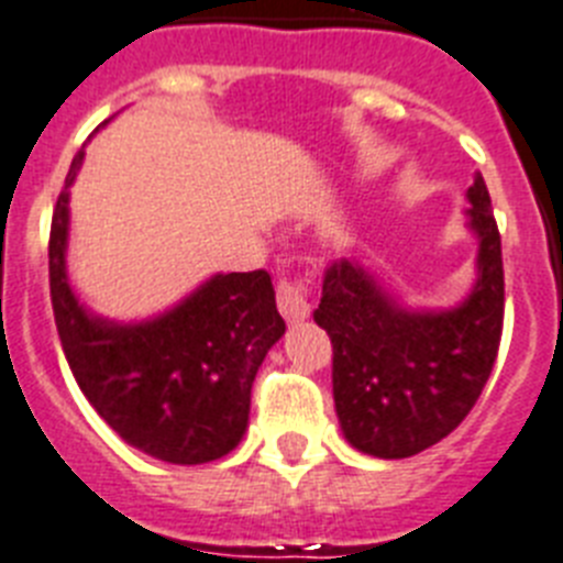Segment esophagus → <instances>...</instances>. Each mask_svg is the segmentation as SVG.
<instances>
[{
	"mask_svg": "<svg viewBox=\"0 0 563 563\" xmlns=\"http://www.w3.org/2000/svg\"><path fill=\"white\" fill-rule=\"evenodd\" d=\"M276 301H278V310L285 316L287 321H305L313 310L310 305V290H307L305 282H296V278H285V282H278V290H276Z\"/></svg>",
	"mask_w": 563,
	"mask_h": 563,
	"instance_id": "esophagus-1",
	"label": "esophagus"
}]
</instances>
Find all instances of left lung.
Wrapping results in <instances>:
<instances>
[{
	"label": "left lung",
	"mask_w": 563,
	"mask_h": 563,
	"mask_svg": "<svg viewBox=\"0 0 563 563\" xmlns=\"http://www.w3.org/2000/svg\"><path fill=\"white\" fill-rule=\"evenodd\" d=\"M467 224L478 278L459 307L407 310L358 262L324 273L316 324L333 344V398L344 439L376 459H410L446 439L482 396L504 328L501 235L475 173Z\"/></svg>",
	"instance_id": "left-lung-1"
}]
</instances>
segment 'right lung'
I'll list each match as a JSON object with an SVG mask.
<instances>
[{
    "mask_svg": "<svg viewBox=\"0 0 563 563\" xmlns=\"http://www.w3.org/2000/svg\"><path fill=\"white\" fill-rule=\"evenodd\" d=\"M74 156L51 222V301L79 390L124 441L167 464H208L242 441L250 387L285 335L267 271L216 273L156 319L119 324L79 305L65 267Z\"/></svg>",
    "mask_w": 563,
    "mask_h": 563,
    "instance_id": "1",
    "label": "right lung"
}]
</instances>
